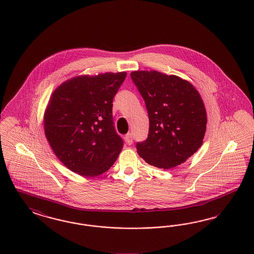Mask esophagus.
<instances>
[{"label": "esophagus", "instance_id": "esophagus-1", "mask_svg": "<svg viewBox=\"0 0 254 254\" xmlns=\"http://www.w3.org/2000/svg\"><path fill=\"white\" fill-rule=\"evenodd\" d=\"M125 140L126 142L127 143V145H132L133 143V136L132 133H127L125 137Z\"/></svg>", "mask_w": 254, "mask_h": 254}]
</instances>
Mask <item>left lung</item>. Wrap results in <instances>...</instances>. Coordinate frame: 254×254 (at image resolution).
Listing matches in <instances>:
<instances>
[{
    "label": "left lung",
    "mask_w": 254,
    "mask_h": 254,
    "mask_svg": "<svg viewBox=\"0 0 254 254\" xmlns=\"http://www.w3.org/2000/svg\"><path fill=\"white\" fill-rule=\"evenodd\" d=\"M131 80L145 101L147 138L136 144L138 154L159 169L175 168L203 144L206 113L193 85L175 75L134 71Z\"/></svg>",
    "instance_id": "1"
}]
</instances>
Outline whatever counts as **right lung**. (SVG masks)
Wrapping results in <instances>:
<instances>
[{"label":"right lung","instance_id":"1","mask_svg":"<svg viewBox=\"0 0 254 254\" xmlns=\"http://www.w3.org/2000/svg\"><path fill=\"white\" fill-rule=\"evenodd\" d=\"M126 77V72L74 77L50 97L44 117L46 137L73 172L94 177L117 160L124 141L114 127L112 103Z\"/></svg>","mask_w":254,"mask_h":254}]
</instances>
